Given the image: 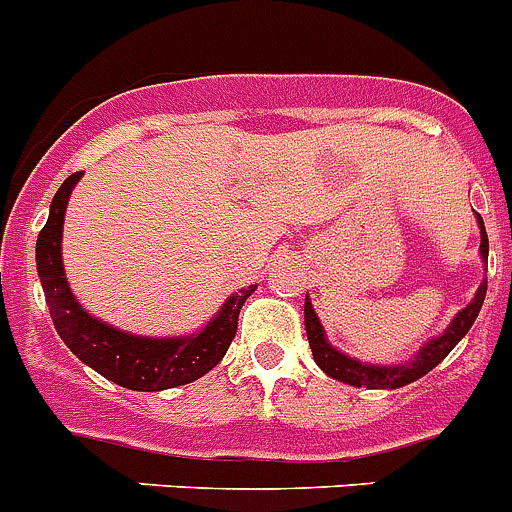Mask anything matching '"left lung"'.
<instances>
[{
	"label": "left lung",
	"instance_id": "left-lung-1",
	"mask_svg": "<svg viewBox=\"0 0 512 512\" xmlns=\"http://www.w3.org/2000/svg\"><path fill=\"white\" fill-rule=\"evenodd\" d=\"M476 225H479V235H482V243H479V256L482 261H487L489 256V240L487 230H484L482 217L476 214ZM484 295H487V279H482V285L476 287L474 298L466 308H461L453 316V321L448 323V329L443 334L432 336L430 342H425L417 349V355L406 362H396V365H373V362H360L357 357L344 355L342 349H336L334 344L326 339V331H323V323L318 321L313 303L305 295V334H308L310 352H313V360H316L318 368L323 373L334 378V381H342L347 386L355 388H401L409 386V383L419 381L422 375L430 373L438 362H443L445 357L451 355V349L456 347L469 329L474 326L479 310H482Z\"/></svg>",
	"mask_w": 512,
	"mask_h": 512
}]
</instances>
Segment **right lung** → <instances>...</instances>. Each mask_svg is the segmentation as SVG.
<instances>
[{
  "label": "right lung",
  "instance_id": "right-lung-1",
  "mask_svg": "<svg viewBox=\"0 0 512 512\" xmlns=\"http://www.w3.org/2000/svg\"><path fill=\"white\" fill-rule=\"evenodd\" d=\"M80 178L82 173H72L61 183L36 243L38 277L54 329L87 368L129 391H165L199 381L225 357L238 331L240 308L251 298L256 285L233 292L202 329L186 336L129 334L95 318L74 298L61 261L64 214Z\"/></svg>",
  "mask_w": 512,
  "mask_h": 512
}]
</instances>
